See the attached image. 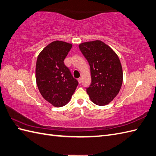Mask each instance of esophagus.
Masks as SVG:
<instances>
[{"label":"esophagus","instance_id":"obj_1","mask_svg":"<svg viewBox=\"0 0 156 156\" xmlns=\"http://www.w3.org/2000/svg\"><path fill=\"white\" fill-rule=\"evenodd\" d=\"M78 81L79 84H80V83L82 82V78H79L78 79Z\"/></svg>","mask_w":156,"mask_h":156}]
</instances>
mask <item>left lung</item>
Segmentation results:
<instances>
[{
  "label": "left lung",
  "mask_w": 156,
  "mask_h": 156,
  "mask_svg": "<svg viewBox=\"0 0 156 156\" xmlns=\"http://www.w3.org/2000/svg\"><path fill=\"white\" fill-rule=\"evenodd\" d=\"M79 48L90 67L92 82L86 89L90 100L98 106L108 104L118 94L123 82L118 56L99 40L81 43Z\"/></svg>",
  "instance_id": "left-lung-1"
}]
</instances>
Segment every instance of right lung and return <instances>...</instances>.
Masks as SVG:
<instances>
[{
    "instance_id": "1",
    "label": "right lung",
    "mask_w": 156,
    "mask_h": 156,
    "mask_svg": "<svg viewBox=\"0 0 156 156\" xmlns=\"http://www.w3.org/2000/svg\"><path fill=\"white\" fill-rule=\"evenodd\" d=\"M72 44L53 41L38 54L36 64V81L42 97L55 107L70 102L78 84L64 63Z\"/></svg>"
}]
</instances>
